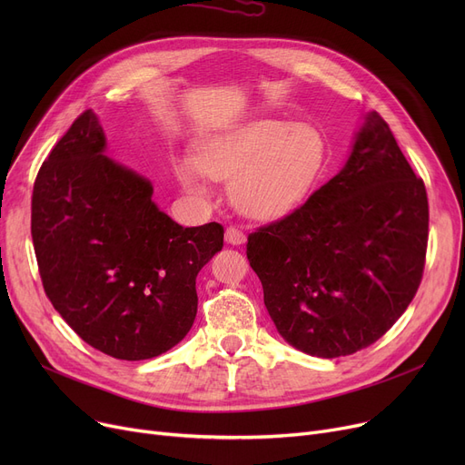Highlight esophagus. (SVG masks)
<instances>
[{
    "instance_id": "1",
    "label": "esophagus",
    "mask_w": 465,
    "mask_h": 465,
    "mask_svg": "<svg viewBox=\"0 0 465 465\" xmlns=\"http://www.w3.org/2000/svg\"><path fill=\"white\" fill-rule=\"evenodd\" d=\"M226 241L230 242V245H242V242L247 241V235L242 233L239 228L230 226V228H226Z\"/></svg>"
}]
</instances>
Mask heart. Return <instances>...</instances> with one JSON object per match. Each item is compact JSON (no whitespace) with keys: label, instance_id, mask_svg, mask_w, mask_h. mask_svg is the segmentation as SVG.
<instances>
[{"label":"heart","instance_id":"heart-1","mask_svg":"<svg viewBox=\"0 0 465 465\" xmlns=\"http://www.w3.org/2000/svg\"><path fill=\"white\" fill-rule=\"evenodd\" d=\"M326 163L319 128L265 118L211 137L195 160H177L175 173L192 192L205 190V175L232 179L230 198L241 213L273 220L303 203Z\"/></svg>","mask_w":465,"mask_h":465}]
</instances>
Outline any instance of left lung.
Instances as JSON below:
<instances>
[{"mask_svg":"<svg viewBox=\"0 0 465 465\" xmlns=\"http://www.w3.org/2000/svg\"><path fill=\"white\" fill-rule=\"evenodd\" d=\"M428 223L424 181L370 113L345 167L249 235L247 258L279 333L319 358L373 345L417 294Z\"/></svg>","mask_w":465,"mask_h":465,"instance_id":"1","label":"left lung"}]
</instances>
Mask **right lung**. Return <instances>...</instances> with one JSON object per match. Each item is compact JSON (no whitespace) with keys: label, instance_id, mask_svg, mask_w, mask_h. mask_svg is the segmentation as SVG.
Segmentation results:
<instances>
[{"label":"right lung","instance_id":"obj_1","mask_svg":"<svg viewBox=\"0 0 465 465\" xmlns=\"http://www.w3.org/2000/svg\"><path fill=\"white\" fill-rule=\"evenodd\" d=\"M84 111L43 162L32 239L46 298L83 341L118 360L163 354L190 331L195 277L224 228H183L153 202V184L104 154Z\"/></svg>","mask_w":465,"mask_h":465}]
</instances>
